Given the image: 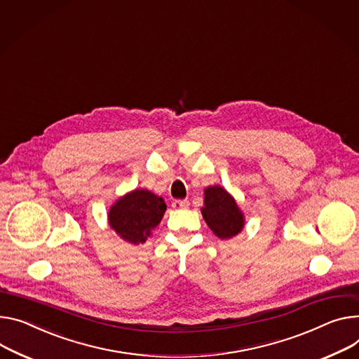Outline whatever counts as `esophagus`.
<instances>
[{
	"mask_svg": "<svg viewBox=\"0 0 359 359\" xmlns=\"http://www.w3.org/2000/svg\"><path fill=\"white\" fill-rule=\"evenodd\" d=\"M188 204H189V203H188L187 200H174V201H172V208H175V210L187 208Z\"/></svg>",
	"mask_w": 359,
	"mask_h": 359,
	"instance_id": "obj_1",
	"label": "esophagus"
}]
</instances>
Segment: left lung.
<instances>
[{"label": "left lung", "mask_w": 359, "mask_h": 359, "mask_svg": "<svg viewBox=\"0 0 359 359\" xmlns=\"http://www.w3.org/2000/svg\"><path fill=\"white\" fill-rule=\"evenodd\" d=\"M203 217L212 233L222 240L238 234L244 226V218L234 198L219 185L204 191Z\"/></svg>", "instance_id": "1"}]
</instances>
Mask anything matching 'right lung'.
Instances as JSON below:
<instances>
[{
  "instance_id": "right-lung-1",
  "label": "right lung",
  "mask_w": 359,
  "mask_h": 359,
  "mask_svg": "<svg viewBox=\"0 0 359 359\" xmlns=\"http://www.w3.org/2000/svg\"><path fill=\"white\" fill-rule=\"evenodd\" d=\"M167 210L163 200L147 189H135L109 211V224L123 240L144 243Z\"/></svg>"
}]
</instances>
